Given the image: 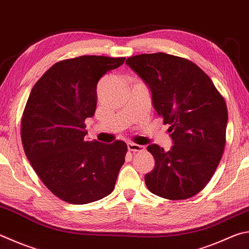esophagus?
<instances>
[{
	"instance_id": "obj_1",
	"label": "esophagus",
	"mask_w": 249,
	"mask_h": 249,
	"mask_svg": "<svg viewBox=\"0 0 249 249\" xmlns=\"http://www.w3.org/2000/svg\"><path fill=\"white\" fill-rule=\"evenodd\" d=\"M127 148H128V150L132 151V152H142V151H144L143 146H140V144L133 143V142H128Z\"/></svg>"
}]
</instances>
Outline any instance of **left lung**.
Here are the masks:
<instances>
[{"label":"left lung","instance_id":"left-lung-1","mask_svg":"<svg viewBox=\"0 0 249 249\" xmlns=\"http://www.w3.org/2000/svg\"><path fill=\"white\" fill-rule=\"evenodd\" d=\"M151 90L158 115L174 144L147 150L155 169L144 175L149 191L170 200L195 196L209 183L225 147L228 107L209 76L187 58L158 52L126 60Z\"/></svg>","mask_w":249,"mask_h":249}]
</instances>
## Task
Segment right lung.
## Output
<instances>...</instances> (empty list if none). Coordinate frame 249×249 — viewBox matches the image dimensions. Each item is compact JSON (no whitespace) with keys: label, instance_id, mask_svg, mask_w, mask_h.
Wrapping results in <instances>:
<instances>
[{"label":"right lung","instance_id":"1","mask_svg":"<svg viewBox=\"0 0 249 249\" xmlns=\"http://www.w3.org/2000/svg\"><path fill=\"white\" fill-rule=\"evenodd\" d=\"M125 57L83 55L60 61L35 84L22 112V147L36 173L53 195L73 205L113 192L127 146L86 142L85 120L93 116L97 84Z\"/></svg>","mask_w":249,"mask_h":249}]
</instances>
